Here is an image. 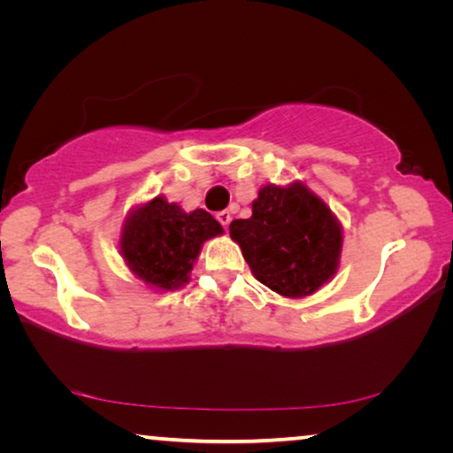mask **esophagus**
Masks as SVG:
<instances>
[{
	"mask_svg": "<svg viewBox=\"0 0 453 453\" xmlns=\"http://www.w3.org/2000/svg\"><path fill=\"white\" fill-rule=\"evenodd\" d=\"M218 221L221 226H224L226 229H227V226H229V221H232V213H229L227 210H224V211H218Z\"/></svg>",
	"mask_w": 453,
	"mask_h": 453,
	"instance_id": "esophagus-1",
	"label": "esophagus"
}]
</instances>
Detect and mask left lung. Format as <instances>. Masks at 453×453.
Segmentation results:
<instances>
[{
    "label": "left lung",
    "mask_w": 453,
    "mask_h": 453,
    "mask_svg": "<svg viewBox=\"0 0 453 453\" xmlns=\"http://www.w3.org/2000/svg\"><path fill=\"white\" fill-rule=\"evenodd\" d=\"M256 280L288 297L316 291L335 273L342 229L318 196L294 183L265 186L251 203V218L229 224Z\"/></svg>",
    "instance_id": "1"
}]
</instances>
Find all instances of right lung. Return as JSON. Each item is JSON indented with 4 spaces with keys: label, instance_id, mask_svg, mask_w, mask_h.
I'll list each match as a JSON object with an SVG mask.
<instances>
[{
    "label": "right lung",
    "instance_id": "right-lung-1",
    "mask_svg": "<svg viewBox=\"0 0 453 453\" xmlns=\"http://www.w3.org/2000/svg\"><path fill=\"white\" fill-rule=\"evenodd\" d=\"M221 234V226L205 210L191 213L153 197L134 211L121 234V254L137 278L162 289L186 283L205 240Z\"/></svg>",
    "mask_w": 453,
    "mask_h": 453
}]
</instances>
